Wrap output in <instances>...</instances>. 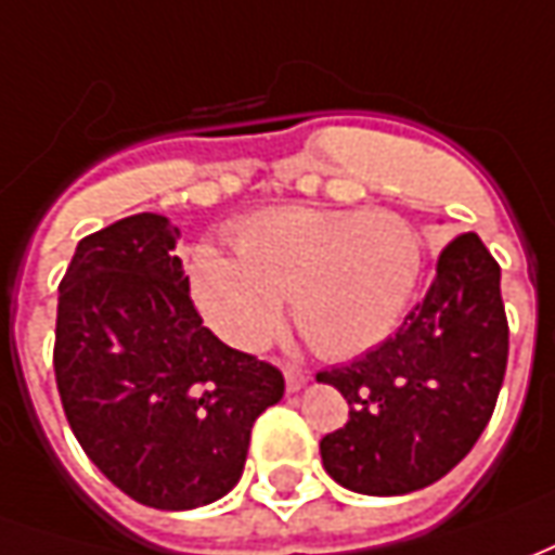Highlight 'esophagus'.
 <instances>
[{
	"mask_svg": "<svg viewBox=\"0 0 555 555\" xmlns=\"http://www.w3.org/2000/svg\"><path fill=\"white\" fill-rule=\"evenodd\" d=\"M309 382V372L297 370V366H285V387H288V393H297L300 387H306Z\"/></svg>",
	"mask_w": 555,
	"mask_h": 555,
	"instance_id": "1",
	"label": "esophagus"
}]
</instances>
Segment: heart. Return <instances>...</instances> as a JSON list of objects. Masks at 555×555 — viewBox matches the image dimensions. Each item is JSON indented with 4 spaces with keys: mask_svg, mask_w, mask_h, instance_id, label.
Listing matches in <instances>:
<instances>
[{
    "mask_svg": "<svg viewBox=\"0 0 555 555\" xmlns=\"http://www.w3.org/2000/svg\"><path fill=\"white\" fill-rule=\"evenodd\" d=\"M234 251L197 246L189 288L224 343L255 351L291 315L324 358H358L397 331L424 273V240L390 210L273 207L234 228Z\"/></svg>",
    "mask_w": 555,
    "mask_h": 555,
    "instance_id": "1",
    "label": "heart"
}]
</instances>
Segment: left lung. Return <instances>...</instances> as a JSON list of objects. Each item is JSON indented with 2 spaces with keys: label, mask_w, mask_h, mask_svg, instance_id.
<instances>
[{
  "label": "left lung",
  "mask_w": 555,
  "mask_h": 555,
  "mask_svg": "<svg viewBox=\"0 0 555 555\" xmlns=\"http://www.w3.org/2000/svg\"><path fill=\"white\" fill-rule=\"evenodd\" d=\"M502 270L478 234L439 255L424 300L390 336L348 366L318 372L351 412L321 439L336 483L402 495L444 478L490 424L507 366Z\"/></svg>",
  "instance_id": "1"
}]
</instances>
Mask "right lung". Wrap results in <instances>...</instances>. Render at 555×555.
Segmentation results:
<instances>
[{
    "mask_svg": "<svg viewBox=\"0 0 555 555\" xmlns=\"http://www.w3.org/2000/svg\"><path fill=\"white\" fill-rule=\"evenodd\" d=\"M180 228L138 212L77 243L60 282L53 372L80 448L134 502L189 511L243 475L251 424L285 378L204 327Z\"/></svg>",
    "mask_w": 555,
    "mask_h": 555,
    "instance_id": "add662e5",
    "label": "right lung"
}]
</instances>
